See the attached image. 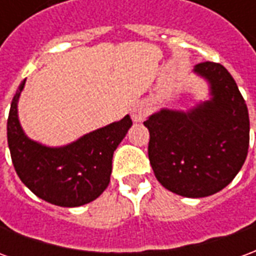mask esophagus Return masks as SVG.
<instances>
[{
	"label": "esophagus",
	"instance_id": "1",
	"mask_svg": "<svg viewBox=\"0 0 256 256\" xmlns=\"http://www.w3.org/2000/svg\"><path fill=\"white\" fill-rule=\"evenodd\" d=\"M148 115H150V106L144 102L136 104L132 110V119L134 122H142Z\"/></svg>",
	"mask_w": 256,
	"mask_h": 256
}]
</instances>
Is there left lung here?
<instances>
[{
    "instance_id": "1",
    "label": "left lung",
    "mask_w": 256,
    "mask_h": 256,
    "mask_svg": "<svg viewBox=\"0 0 256 256\" xmlns=\"http://www.w3.org/2000/svg\"><path fill=\"white\" fill-rule=\"evenodd\" d=\"M193 72L210 84L211 98L192 110L163 108L144 122L148 156L158 181L185 198H206L233 181L250 145L247 104L222 64L204 62Z\"/></svg>"
}]
</instances>
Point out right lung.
I'll list each match as a JSON object with an SVG mask.
<instances>
[{
    "instance_id": "right-lung-1",
    "label": "right lung",
    "mask_w": 256,
    "mask_h": 256,
    "mask_svg": "<svg viewBox=\"0 0 256 256\" xmlns=\"http://www.w3.org/2000/svg\"><path fill=\"white\" fill-rule=\"evenodd\" d=\"M24 84L12 100L6 124L10 158L22 182L36 196L60 207L93 202L110 184L114 150L132 128V119L126 115L64 146H45L28 138L20 126L18 100Z\"/></svg>"
}]
</instances>
